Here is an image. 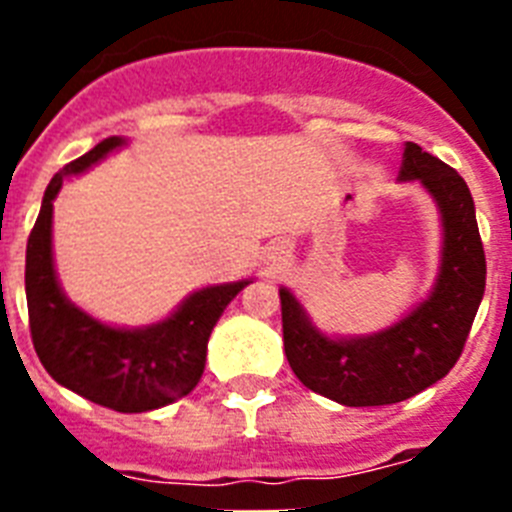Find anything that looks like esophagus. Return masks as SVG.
I'll list each match as a JSON object with an SVG mask.
<instances>
[{
	"label": "esophagus",
	"instance_id": "34e87169",
	"mask_svg": "<svg viewBox=\"0 0 512 512\" xmlns=\"http://www.w3.org/2000/svg\"><path fill=\"white\" fill-rule=\"evenodd\" d=\"M287 256H289V248L282 243V246H274V248H271L269 256H266V259H269L271 264H279V261H284V259H287Z\"/></svg>",
	"mask_w": 512,
	"mask_h": 512
}]
</instances>
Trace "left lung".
I'll list each match as a JSON object with an SVG mask.
<instances>
[{"label": "left lung", "mask_w": 512, "mask_h": 512, "mask_svg": "<svg viewBox=\"0 0 512 512\" xmlns=\"http://www.w3.org/2000/svg\"><path fill=\"white\" fill-rule=\"evenodd\" d=\"M400 182H418L441 212V264L431 295L377 333L325 336L287 287L284 354L307 390L346 408L392 405L418 395L454 369L485 295V248L467 182L451 166L405 143Z\"/></svg>", "instance_id": "left-lung-1"}]
</instances>
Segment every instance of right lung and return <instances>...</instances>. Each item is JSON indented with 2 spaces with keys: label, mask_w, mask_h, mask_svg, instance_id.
Returning <instances> with one entry per match:
<instances>
[{
  "label": "right lung",
  "mask_w": 512,
  "mask_h": 512,
  "mask_svg": "<svg viewBox=\"0 0 512 512\" xmlns=\"http://www.w3.org/2000/svg\"><path fill=\"white\" fill-rule=\"evenodd\" d=\"M125 143V138L112 135L51 179L27 238L25 295L35 354L45 372L102 408L148 413L182 400L197 387L212 328L251 279L197 289L169 318L140 328L102 323L63 295L53 266V200L66 176L84 174Z\"/></svg>",
  "instance_id": "right-lung-1"
}]
</instances>
